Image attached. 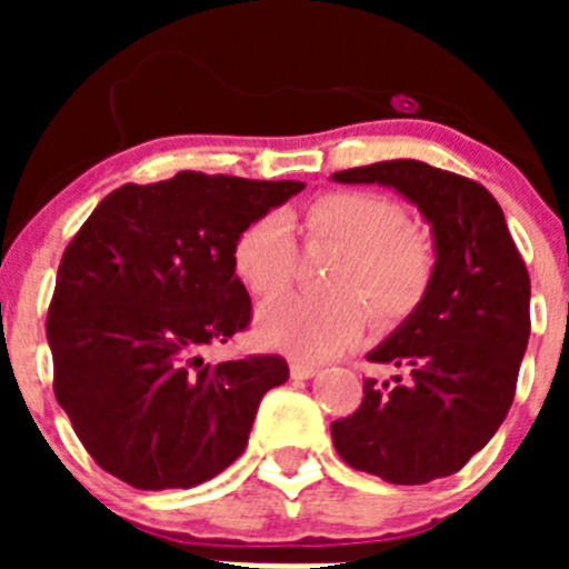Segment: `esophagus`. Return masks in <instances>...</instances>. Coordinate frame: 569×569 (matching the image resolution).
Here are the masks:
<instances>
[{
  "instance_id": "34e87169",
  "label": "esophagus",
  "mask_w": 569,
  "mask_h": 569,
  "mask_svg": "<svg viewBox=\"0 0 569 569\" xmlns=\"http://www.w3.org/2000/svg\"><path fill=\"white\" fill-rule=\"evenodd\" d=\"M290 376H293V379H313L316 376V367L310 365V361H301V359H293L290 361Z\"/></svg>"
}]
</instances>
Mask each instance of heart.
Instances as JSON below:
<instances>
[{"label":"heart","mask_w":569,"mask_h":569,"mask_svg":"<svg viewBox=\"0 0 569 569\" xmlns=\"http://www.w3.org/2000/svg\"><path fill=\"white\" fill-rule=\"evenodd\" d=\"M296 224L308 244L345 248L328 276L333 293L288 296L259 316L264 345L305 359H325L353 345L370 325L371 301L381 321H401L430 293L433 239L407 224L405 210L381 193L330 190L301 208ZM236 276L250 293L273 299L299 270V244L284 216H261L233 244Z\"/></svg>","instance_id":"1"}]
</instances>
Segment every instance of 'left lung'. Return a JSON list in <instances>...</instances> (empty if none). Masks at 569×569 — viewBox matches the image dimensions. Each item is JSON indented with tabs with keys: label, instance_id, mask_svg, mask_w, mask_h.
Here are the masks:
<instances>
[{
	"label": "left lung",
	"instance_id": "obj_1",
	"mask_svg": "<svg viewBox=\"0 0 569 569\" xmlns=\"http://www.w3.org/2000/svg\"><path fill=\"white\" fill-rule=\"evenodd\" d=\"M387 184L419 204L436 236L430 293L367 359L393 367L365 379L356 413L330 425L336 453L390 485L459 472L505 421L530 339V273L485 184L416 159L333 173Z\"/></svg>",
	"mask_w": 569,
	"mask_h": 569
}]
</instances>
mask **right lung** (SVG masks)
Instances as JSON below:
<instances>
[{
    "instance_id": "right-lung-1",
    "label": "right lung",
    "mask_w": 569,
    "mask_h": 569,
    "mask_svg": "<svg viewBox=\"0 0 569 569\" xmlns=\"http://www.w3.org/2000/svg\"><path fill=\"white\" fill-rule=\"evenodd\" d=\"M305 182L182 170L122 184L68 241L48 308L53 393L93 461L136 490L202 485L248 445L281 356L208 365L250 328L233 244Z\"/></svg>"
}]
</instances>
